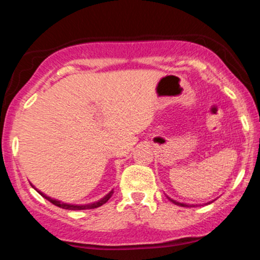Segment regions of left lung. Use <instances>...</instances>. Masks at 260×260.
I'll return each instance as SVG.
<instances>
[{
  "mask_svg": "<svg viewBox=\"0 0 260 260\" xmlns=\"http://www.w3.org/2000/svg\"><path fill=\"white\" fill-rule=\"evenodd\" d=\"M168 198H169V197H168ZM169 201L172 202L176 205H180V207H186V208L188 207V204H184V203H180V202H176V201H174V199H171V198H169Z\"/></svg>",
  "mask_w": 260,
  "mask_h": 260,
  "instance_id": "8db88e82",
  "label": "left lung"
}]
</instances>
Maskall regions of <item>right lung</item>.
<instances>
[{"instance_id":"1","label":"right lung","mask_w":260,"mask_h":260,"mask_svg":"<svg viewBox=\"0 0 260 260\" xmlns=\"http://www.w3.org/2000/svg\"><path fill=\"white\" fill-rule=\"evenodd\" d=\"M32 187H34V186H32ZM35 189H37V188H35ZM38 192L40 193V194L43 196L45 199H47V201H49L50 203H52L53 205H56V207L62 208V209H67V210H86V209H95L98 207H101V205L105 204V203L109 201V199L111 198L112 194H113V190H111L109 194H106L103 199H100L99 202H95V203H92V204H85V205H73V204H67V203H62L59 201H56V199L50 198V197H47L46 194H44V193H41L40 190H38Z\"/></svg>"}]
</instances>
